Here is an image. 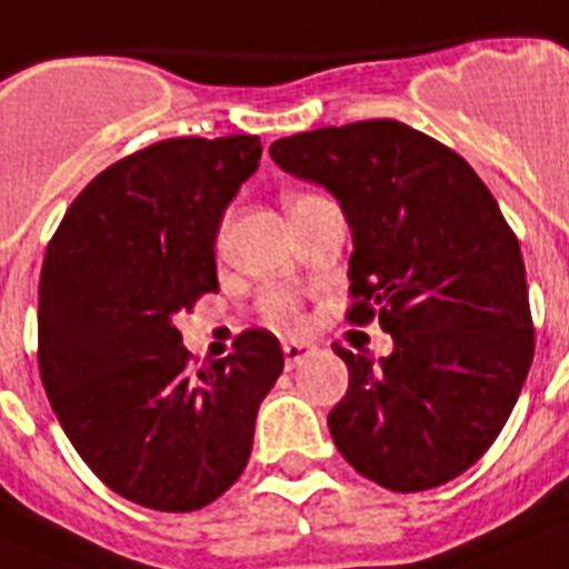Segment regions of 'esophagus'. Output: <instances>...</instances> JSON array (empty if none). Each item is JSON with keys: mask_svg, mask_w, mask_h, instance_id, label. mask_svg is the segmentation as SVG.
Instances as JSON below:
<instances>
[{"mask_svg": "<svg viewBox=\"0 0 569 569\" xmlns=\"http://www.w3.org/2000/svg\"><path fill=\"white\" fill-rule=\"evenodd\" d=\"M281 349H284V361H288V367H299L302 361L317 356V347L308 343V340H284Z\"/></svg>", "mask_w": 569, "mask_h": 569, "instance_id": "34e87169", "label": "esophagus"}]
</instances>
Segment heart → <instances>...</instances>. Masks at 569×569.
<instances>
[{
    "instance_id": "obj_1",
    "label": "heart",
    "mask_w": 569,
    "mask_h": 569,
    "mask_svg": "<svg viewBox=\"0 0 569 569\" xmlns=\"http://www.w3.org/2000/svg\"><path fill=\"white\" fill-rule=\"evenodd\" d=\"M263 308H267V313L276 317V320H288V317H293V302H290V297H284V293H270L267 302H263Z\"/></svg>"
}]
</instances>
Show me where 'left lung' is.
Wrapping results in <instances>:
<instances>
[{"label": "left lung", "instance_id": "obj_1", "mask_svg": "<svg viewBox=\"0 0 569 569\" xmlns=\"http://www.w3.org/2000/svg\"><path fill=\"white\" fill-rule=\"evenodd\" d=\"M270 158L338 199L352 231L349 320L379 311L393 338L379 361L335 347L349 367L329 413L335 447L397 493L447 485L497 440L535 358L515 231L470 163L406 122L302 131Z\"/></svg>", "mask_w": 569, "mask_h": 569}]
</instances>
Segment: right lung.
I'll return each instance as SVG.
<instances>
[{"mask_svg": "<svg viewBox=\"0 0 569 569\" xmlns=\"http://www.w3.org/2000/svg\"><path fill=\"white\" fill-rule=\"evenodd\" d=\"M256 134L172 138L122 158L63 213L40 270V379L84 465L120 497L197 511L238 481L263 397L284 370L276 335L190 370L176 317L217 290L213 247Z\"/></svg>", "mask_w": 569, "mask_h": 569, "instance_id": "1", "label": "right lung"}]
</instances>
